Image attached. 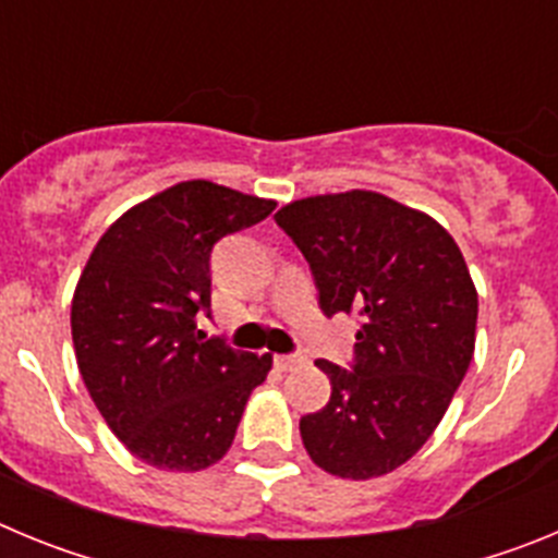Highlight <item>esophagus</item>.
Listing matches in <instances>:
<instances>
[{
  "label": "esophagus",
  "instance_id": "34e87169",
  "mask_svg": "<svg viewBox=\"0 0 558 558\" xmlns=\"http://www.w3.org/2000/svg\"><path fill=\"white\" fill-rule=\"evenodd\" d=\"M276 366L282 372H293L295 366H302V357L299 354H276Z\"/></svg>",
  "mask_w": 558,
  "mask_h": 558
}]
</instances>
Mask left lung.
Here are the masks:
<instances>
[{
	"mask_svg": "<svg viewBox=\"0 0 558 558\" xmlns=\"http://www.w3.org/2000/svg\"><path fill=\"white\" fill-rule=\"evenodd\" d=\"M315 276L324 315L360 318L354 366L318 360L329 402L299 422L315 466L349 481L411 461L475 354L477 290L450 231L399 201L349 190L276 211Z\"/></svg>",
	"mask_w": 558,
	"mask_h": 558,
	"instance_id": "left-lung-1",
	"label": "left lung"
}]
</instances>
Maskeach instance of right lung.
I'll list each match as a JSON object with an SVG mask.
<instances>
[{"instance_id":"right-lung-1","label":"right lung","mask_w":558,"mask_h":558,"mask_svg":"<svg viewBox=\"0 0 558 558\" xmlns=\"http://www.w3.org/2000/svg\"><path fill=\"white\" fill-rule=\"evenodd\" d=\"M276 201L181 181L131 206L97 240L72 295L81 377L131 456L201 472L229 452L274 357L195 332L209 310L211 245L259 223Z\"/></svg>"}]
</instances>
